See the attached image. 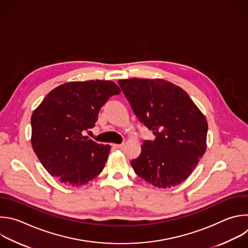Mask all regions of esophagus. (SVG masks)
<instances>
[{
	"instance_id": "34e87169",
	"label": "esophagus",
	"mask_w": 248,
	"mask_h": 248,
	"mask_svg": "<svg viewBox=\"0 0 248 248\" xmlns=\"http://www.w3.org/2000/svg\"><path fill=\"white\" fill-rule=\"evenodd\" d=\"M112 146H113L114 148H117V149H123L124 146V144H113Z\"/></svg>"
}]
</instances>
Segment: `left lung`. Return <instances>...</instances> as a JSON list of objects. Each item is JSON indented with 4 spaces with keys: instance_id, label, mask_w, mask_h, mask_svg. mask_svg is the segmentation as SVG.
I'll use <instances>...</instances> for the list:
<instances>
[{
    "instance_id": "left-lung-1",
    "label": "left lung",
    "mask_w": 248,
    "mask_h": 248,
    "mask_svg": "<svg viewBox=\"0 0 248 248\" xmlns=\"http://www.w3.org/2000/svg\"><path fill=\"white\" fill-rule=\"evenodd\" d=\"M138 121L153 131L130 161L135 173L157 188L185 181L206 150L207 122L180 87L161 78L118 80Z\"/></svg>"
}]
</instances>
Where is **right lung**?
Here are the masks:
<instances>
[{"instance_id": "obj_1", "label": "right lung", "mask_w": 248, "mask_h": 248, "mask_svg": "<svg viewBox=\"0 0 248 248\" xmlns=\"http://www.w3.org/2000/svg\"><path fill=\"white\" fill-rule=\"evenodd\" d=\"M121 93L111 80L70 81L52 90L31 118L33 150L46 171L66 186L78 187L103 170L111 146L84 136L101 107Z\"/></svg>"}]
</instances>
